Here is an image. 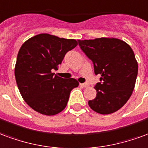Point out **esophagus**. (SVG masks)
Segmentation results:
<instances>
[{
  "mask_svg": "<svg viewBox=\"0 0 148 148\" xmlns=\"http://www.w3.org/2000/svg\"><path fill=\"white\" fill-rule=\"evenodd\" d=\"M80 86L83 87H88L89 85H88V84H80Z\"/></svg>",
  "mask_w": 148,
  "mask_h": 148,
  "instance_id": "esophagus-1",
  "label": "esophagus"
}]
</instances>
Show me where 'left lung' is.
<instances>
[{"mask_svg": "<svg viewBox=\"0 0 148 148\" xmlns=\"http://www.w3.org/2000/svg\"><path fill=\"white\" fill-rule=\"evenodd\" d=\"M79 45L93 61L100 82L95 89V99L88 105L96 113L110 114L122 107L134 90L138 63L128 43L116 38L79 40Z\"/></svg>", "mask_w": 148, "mask_h": 148, "instance_id": "left-lung-1", "label": "left lung"}]
</instances>
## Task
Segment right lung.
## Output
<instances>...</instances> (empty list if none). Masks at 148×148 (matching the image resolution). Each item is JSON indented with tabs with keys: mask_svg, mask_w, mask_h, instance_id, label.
Listing matches in <instances>:
<instances>
[{
	"mask_svg": "<svg viewBox=\"0 0 148 148\" xmlns=\"http://www.w3.org/2000/svg\"><path fill=\"white\" fill-rule=\"evenodd\" d=\"M78 45L75 39L39 34L20 47L15 66L17 86L27 104L43 115L59 114L66 107L71 90L79 86L75 79L54 75L64 55Z\"/></svg>",
	"mask_w": 148,
	"mask_h": 148,
	"instance_id": "right-lung-1",
	"label": "right lung"
}]
</instances>
